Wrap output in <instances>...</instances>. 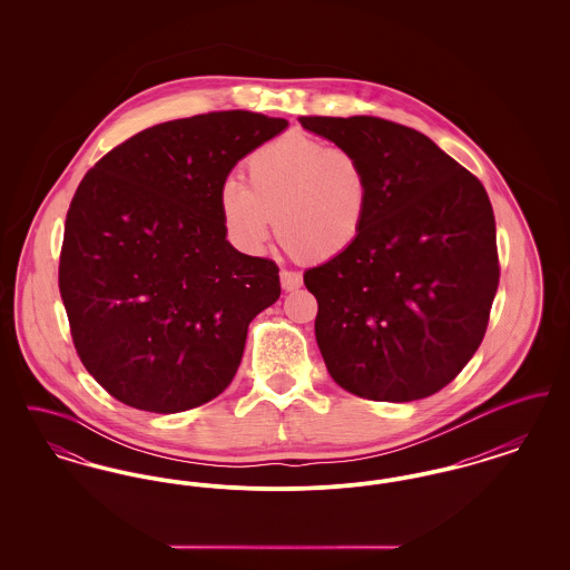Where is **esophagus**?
I'll use <instances>...</instances> for the list:
<instances>
[{"label":"esophagus","mask_w":570,"mask_h":570,"mask_svg":"<svg viewBox=\"0 0 570 570\" xmlns=\"http://www.w3.org/2000/svg\"><path fill=\"white\" fill-rule=\"evenodd\" d=\"M279 279H282V288H284L286 293L297 291V288H301V284H303L301 273L288 272V269H282V272H279Z\"/></svg>","instance_id":"34e87169"}]
</instances>
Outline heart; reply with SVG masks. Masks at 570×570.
<instances>
[{"label": "heart", "instance_id": "1", "mask_svg": "<svg viewBox=\"0 0 570 570\" xmlns=\"http://www.w3.org/2000/svg\"><path fill=\"white\" fill-rule=\"evenodd\" d=\"M244 184L219 186V216L228 237L245 252H261L275 233L303 261H328L361 237L374 181L363 156L344 145L303 132L277 136L244 163Z\"/></svg>", "mask_w": 570, "mask_h": 570}]
</instances>
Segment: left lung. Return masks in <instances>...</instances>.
<instances>
[{"instance_id":"8db88e82","label":"left lung","mask_w":570,"mask_h":570,"mask_svg":"<svg viewBox=\"0 0 570 570\" xmlns=\"http://www.w3.org/2000/svg\"><path fill=\"white\" fill-rule=\"evenodd\" d=\"M298 121L363 156L374 181L358 242L303 275L318 301L314 331L326 370L365 400L430 397L488 331L500 279L488 191L406 126L365 115Z\"/></svg>"}]
</instances>
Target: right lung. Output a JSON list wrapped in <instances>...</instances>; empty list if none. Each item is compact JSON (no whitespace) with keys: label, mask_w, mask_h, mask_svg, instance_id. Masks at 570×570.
Masks as SVG:
<instances>
[{"label":"right lung","mask_w":570,"mask_h":570,"mask_svg":"<svg viewBox=\"0 0 570 570\" xmlns=\"http://www.w3.org/2000/svg\"><path fill=\"white\" fill-rule=\"evenodd\" d=\"M286 126L252 110L166 121L82 177L66 216L59 293L85 370L126 406L184 412L237 374L247 325L282 288L272 258L226 242L219 186Z\"/></svg>","instance_id":"obj_1"}]
</instances>
